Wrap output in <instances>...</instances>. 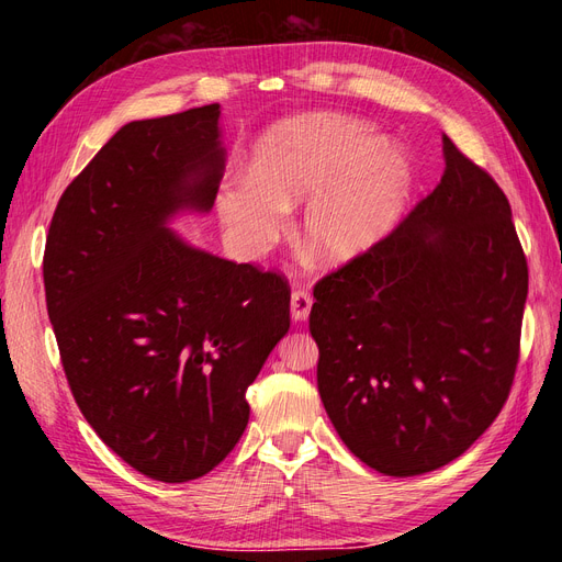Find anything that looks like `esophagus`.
I'll list each match as a JSON object with an SVG mask.
<instances>
[{
  "label": "esophagus",
  "mask_w": 562,
  "mask_h": 562,
  "mask_svg": "<svg viewBox=\"0 0 562 562\" xmlns=\"http://www.w3.org/2000/svg\"><path fill=\"white\" fill-rule=\"evenodd\" d=\"M310 312H312V295L307 291H302V288H297V291H293L291 295V314L295 321H307L310 318Z\"/></svg>",
  "instance_id": "1"
}]
</instances>
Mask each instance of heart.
<instances>
[{"instance_id": "heart-1", "label": "heart", "mask_w": 562, "mask_h": 562, "mask_svg": "<svg viewBox=\"0 0 562 562\" xmlns=\"http://www.w3.org/2000/svg\"><path fill=\"white\" fill-rule=\"evenodd\" d=\"M380 133L349 116L318 114L269 131L250 176L220 190L217 211L248 250L274 244L288 209L314 193L302 217L304 241L323 260L349 262L394 229L411 194V166Z\"/></svg>"}]
</instances>
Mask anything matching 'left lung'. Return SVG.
<instances>
[{
    "instance_id": "8db88e82",
    "label": "left lung",
    "mask_w": 562,
    "mask_h": 562,
    "mask_svg": "<svg viewBox=\"0 0 562 562\" xmlns=\"http://www.w3.org/2000/svg\"><path fill=\"white\" fill-rule=\"evenodd\" d=\"M436 190L370 250L314 285L323 407L345 446L386 475L446 467L512 391L527 260L512 206L443 135Z\"/></svg>"
}]
</instances>
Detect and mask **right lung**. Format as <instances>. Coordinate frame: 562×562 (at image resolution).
<instances>
[{
    "instance_id": "1",
    "label": "right lung",
    "mask_w": 562,
    "mask_h": 562,
    "mask_svg": "<svg viewBox=\"0 0 562 562\" xmlns=\"http://www.w3.org/2000/svg\"><path fill=\"white\" fill-rule=\"evenodd\" d=\"M220 105L119 128L50 217L44 288L60 363L103 443L151 481L187 483L239 443L246 389L291 328V285L166 229L223 178Z\"/></svg>"
}]
</instances>
